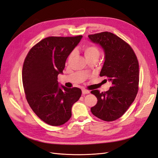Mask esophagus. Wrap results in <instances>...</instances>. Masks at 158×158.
I'll use <instances>...</instances> for the list:
<instances>
[{"instance_id":"1","label":"esophagus","mask_w":158,"mask_h":158,"mask_svg":"<svg viewBox=\"0 0 158 158\" xmlns=\"http://www.w3.org/2000/svg\"><path fill=\"white\" fill-rule=\"evenodd\" d=\"M82 94L85 95V94H88L89 93V91L86 89H82Z\"/></svg>"}]
</instances>
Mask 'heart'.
<instances>
[{
	"instance_id": "heart-1",
	"label": "heart",
	"mask_w": 158,
	"mask_h": 158,
	"mask_svg": "<svg viewBox=\"0 0 158 158\" xmlns=\"http://www.w3.org/2000/svg\"><path fill=\"white\" fill-rule=\"evenodd\" d=\"M82 51L84 54V56L85 57V59L87 60L89 59H98L99 56L100 55V52L99 49L98 48V47L94 45H84L82 47ZM75 55L74 51L71 52L70 55H69L68 57V62L69 63H70L72 60L73 59L74 56Z\"/></svg>"
}]
</instances>
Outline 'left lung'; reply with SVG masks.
Returning a JSON list of instances; mask_svg holds the SVG:
<instances>
[{"mask_svg":"<svg viewBox=\"0 0 158 158\" xmlns=\"http://www.w3.org/2000/svg\"><path fill=\"white\" fill-rule=\"evenodd\" d=\"M88 37L104 51L105 62L100 76H106L112 82L107 92H91L98 99L91 111L103 121H113L123 116L136 96L139 83L137 57L127 43L111 32L95 33Z\"/></svg>","mask_w":158,"mask_h":158,"instance_id":"1","label":"left lung"}]
</instances>
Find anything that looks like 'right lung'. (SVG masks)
<instances>
[{"label":"right lung","mask_w":158,"mask_h":158,"mask_svg":"<svg viewBox=\"0 0 158 158\" xmlns=\"http://www.w3.org/2000/svg\"><path fill=\"white\" fill-rule=\"evenodd\" d=\"M82 35L48 37L28 52L22 69V82L30 107L43 121L60 126L72 115L73 104L82 90L59 85L57 76L63 74L66 59Z\"/></svg>","instance_id":"obj_1"}]
</instances>
